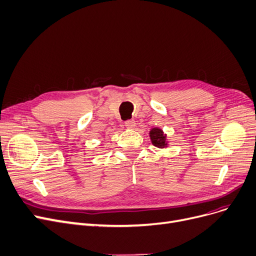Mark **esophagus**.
Listing matches in <instances>:
<instances>
[{
  "mask_svg": "<svg viewBox=\"0 0 256 256\" xmlns=\"http://www.w3.org/2000/svg\"><path fill=\"white\" fill-rule=\"evenodd\" d=\"M136 120H126L125 122V126H126V128H128V129H133L136 127Z\"/></svg>",
  "mask_w": 256,
  "mask_h": 256,
  "instance_id": "1",
  "label": "esophagus"
}]
</instances>
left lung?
I'll use <instances>...</instances> for the list:
<instances>
[{"mask_svg": "<svg viewBox=\"0 0 256 256\" xmlns=\"http://www.w3.org/2000/svg\"><path fill=\"white\" fill-rule=\"evenodd\" d=\"M149 136L151 142L155 147L160 149H164L168 147V140L166 138V134L162 131V129L155 127L149 131Z\"/></svg>", "mask_w": 256, "mask_h": 256, "instance_id": "left-lung-1", "label": "left lung"}]
</instances>
